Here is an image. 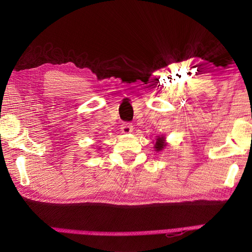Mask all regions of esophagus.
Segmentation results:
<instances>
[{
	"instance_id": "esophagus-1",
	"label": "esophagus",
	"mask_w": 252,
	"mask_h": 252,
	"mask_svg": "<svg viewBox=\"0 0 252 252\" xmlns=\"http://www.w3.org/2000/svg\"><path fill=\"white\" fill-rule=\"evenodd\" d=\"M121 131L125 134L131 133L133 131V126L130 123H123L121 126Z\"/></svg>"
}]
</instances>
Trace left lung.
<instances>
[{"instance_id":"obj_1","label":"left lung","mask_w":252,"mask_h":252,"mask_svg":"<svg viewBox=\"0 0 252 252\" xmlns=\"http://www.w3.org/2000/svg\"><path fill=\"white\" fill-rule=\"evenodd\" d=\"M154 144H155L154 148H155V150L157 152L163 151L167 147V145H168V143L166 142L165 135H158V136H156V141H154Z\"/></svg>"}]
</instances>
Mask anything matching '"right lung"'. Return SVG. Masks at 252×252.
<instances>
[{"label":"right lung","instance_id":"add662e5","mask_svg":"<svg viewBox=\"0 0 252 252\" xmlns=\"http://www.w3.org/2000/svg\"><path fill=\"white\" fill-rule=\"evenodd\" d=\"M98 149H100V147H98ZM98 149H97V150H98Z\"/></svg>","mask_w":252,"mask_h":252}]
</instances>
